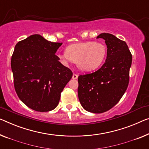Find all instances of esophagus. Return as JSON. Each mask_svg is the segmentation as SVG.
I'll list each match as a JSON object with an SVG mask.
<instances>
[{
	"label": "esophagus",
	"instance_id": "esophagus-1",
	"mask_svg": "<svg viewBox=\"0 0 149 149\" xmlns=\"http://www.w3.org/2000/svg\"><path fill=\"white\" fill-rule=\"evenodd\" d=\"M77 77H78V75H77V74H73V76H72V78L73 79H77Z\"/></svg>",
	"mask_w": 149,
	"mask_h": 149
}]
</instances>
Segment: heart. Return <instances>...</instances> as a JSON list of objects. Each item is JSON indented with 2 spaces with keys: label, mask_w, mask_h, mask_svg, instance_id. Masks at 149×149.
<instances>
[{
  "label": "heart",
  "mask_w": 149,
  "mask_h": 149,
  "mask_svg": "<svg viewBox=\"0 0 149 149\" xmlns=\"http://www.w3.org/2000/svg\"><path fill=\"white\" fill-rule=\"evenodd\" d=\"M106 53L107 49L104 44L95 41H84L68 46L65 52L58 53L57 57L65 65L75 61L80 70L90 72L103 63Z\"/></svg>",
  "instance_id": "b5f03b06"
}]
</instances>
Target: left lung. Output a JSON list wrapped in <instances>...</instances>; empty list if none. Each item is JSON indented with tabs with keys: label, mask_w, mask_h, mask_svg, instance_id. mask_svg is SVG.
<instances>
[{
	"label": "left lung",
	"mask_w": 149,
	"mask_h": 149,
	"mask_svg": "<svg viewBox=\"0 0 149 149\" xmlns=\"http://www.w3.org/2000/svg\"><path fill=\"white\" fill-rule=\"evenodd\" d=\"M97 38L105 40L106 61L95 72L79 75L77 93L84 109L99 114L114 107L125 93L129 82L132 54L126 42L114 35L103 33Z\"/></svg>",
	"instance_id": "obj_1"
}]
</instances>
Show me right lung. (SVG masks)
Wrapping results in <instances>:
<instances>
[{"label": "right lung", "instance_id": "obj_1", "mask_svg": "<svg viewBox=\"0 0 149 149\" xmlns=\"http://www.w3.org/2000/svg\"><path fill=\"white\" fill-rule=\"evenodd\" d=\"M62 43L32 35L18 42L11 58L17 96L32 110L49 112L58 105L61 93L73 73L55 55Z\"/></svg>", "mask_w": 149, "mask_h": 149}]
</instances>
